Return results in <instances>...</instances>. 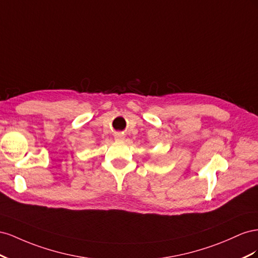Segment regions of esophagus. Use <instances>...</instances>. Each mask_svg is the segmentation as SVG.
I'll return each mask as SVG.
<instances>
[{
    "label": "esophagus",
    "mask_w": 258,
    "mask_h": 258,
    "mask_svg": "<svg viewBox=\"0 0 258 258\" xmlns=\"http://www.w3.org/2000/svg\"><path fill=\"white\" fill-rule=\"evenodd\" d=\"M114 138H115V141L122 142V141H124V135H123V134H116V135L114 136Z\"/></svg>",
    "instance_id": "obj_1"
}]
</instances>
